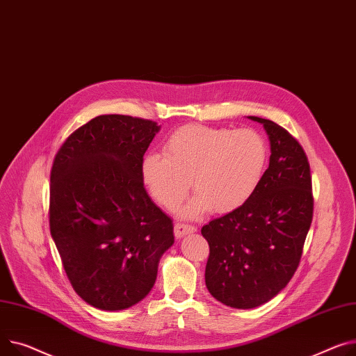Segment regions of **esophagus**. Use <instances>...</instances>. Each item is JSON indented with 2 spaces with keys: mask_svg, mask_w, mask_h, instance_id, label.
<instances>
[{
  "mask_svg": "<svg viewBox=\"0 0 356 356\" xmlns=\"http://www.w3.org/2000/svg\"><path fill=\"white\" fill-rule=\"evenodd\" d=\"M197 229L195 226L186 225V223H176L175 225V236L177 239H181L183 236L188 234V233H195Z\"/></svg>",
  "mask_w": 356,
  "mask_h": 356,
  "instance_id": "obj_1",
  "label": "esophagus"
}]
</instances>
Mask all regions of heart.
<instances>
[{"instance_id":"heart-1","label":"heart","mask_w":356,"mask_h":356,"mask_svg":"<svg viewBox=\"0 0 356 356\" xmlns=\"http://www.w3.org/2000/svg\"><path fill=\"white\" fill-rule=\"evenodd\" d=\"M163 154L149 153L141 176L153 199L176 209L191 188L197 193L184 209L195 218L206 210L230 213L250 200L264 180L269 147L252 129L186 126L169 136Z\"/></svg>"}]
</instances>
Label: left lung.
<instances>
[{"label":"left lung","instance_id":"8db88e82","mask_svg":"<svg viewBox=\"0 0 356 356\" xmlns=\"http://www.w3.org/2000/svg\"><path fill=\"white\" fill-rule=\"evenodd\" d=\"M249 118L268 133L269 168L248 203L202 227L210 248L206 286L236 309L264 305L288 285L314 216L311 168L302 146L279 124Z\"/></svg>","mask_w":356,"mask_h":356}]
</instances>
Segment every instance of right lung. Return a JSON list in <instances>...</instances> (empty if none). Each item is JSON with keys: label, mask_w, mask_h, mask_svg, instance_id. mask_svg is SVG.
<instances>
[{"label": "right lung", "mask_w": 356, "mask_h": 356, "mask_svg": "<svg viewBox=\"0 0 356 356\" xmlns=\"http://www.w3.org/2000/svg\"><path fill=\"white\" fill-rule=\"evenodd\" d=\"M160 126L92 118L64 141L50 176V230L70 283L88 305L123 311L152 291L173 222L147 195L141 161Z\"/></svg>", "instance_id": "1"}]
</instances>
